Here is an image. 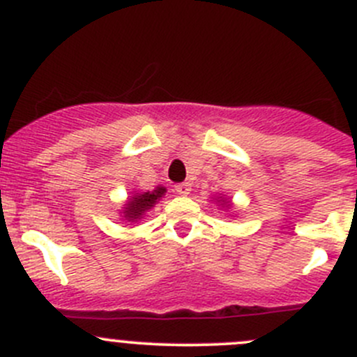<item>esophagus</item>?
<instances>
[{"label": "esophagus", "mask_w": 357, "mask_h": 357, "mask_svg": "<svg viewBox=\"0 0 357 357\" xmlns=\"http://www.w3.org/2000/svg\"><path fill=\"white\" fill-rule=\"evenodd\" d=\"M174 190L178 195H188L192 192V185L190 183H179V185L174 186Z\"/></svg>", "instance_id": "1"}]
</instances>
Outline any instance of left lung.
<instances>
[{
	"instance_id": "8db88e82",
	"label": "left lung",
	"mask_w": 357,
	"mask_h": 357,
	"mask_svg": "<svg viewBox=\"0 0 357 357\" xmlns=\"http://www.w3.org/2000/svg\"><path fill=\"white\" fill-rule=\"evenodd\" d=\"M218 202H219V200H218ZM222 204H225L226 207H229V202H228V204H226V200H225V199H221V205H222Z\"/></svg>"
}]
</instances>
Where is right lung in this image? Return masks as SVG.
Returning a JSON list of instances; mask_svg holds the SVG:
<instances>
[{
	"mask_svg": "<svg viewBox=\"0 0 357 357\" xmlns=\"http://www.w3.org/2000/svg\"><path fill=\"white\" fill-rule=\"evenodd\" d=\"M165 193L164 186H158L153 192H145V193H135L131 199L128 200V204H124V212H122V218L129 222H135L138 219H142L153 205L160 200V197Z\"/></svg>",
	"mask_w": 357,
	"mask_h": 357,
	"instance_id": "obj_1",
	"label": "right lung"
}]
</instances>
